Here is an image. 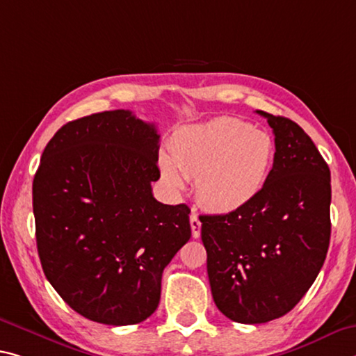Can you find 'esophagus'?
<instances>
[{
  "instance_id": "34e87169",
  "label": "esophagus",
  "mask_w": 356,
  "mask_h": 356,
  "mask_svg": "<svg viewBox=\"0 0 356 356\" xmlns=\"http://www.w3.org/2000/svg\"><path fill=\"white\" fill-rule=\"evenodd\" d=\"M190 225H191V234H193V238H200V234H201V222H200L198 213H196V212H191Z\"/></svg>"
}]
</instances>
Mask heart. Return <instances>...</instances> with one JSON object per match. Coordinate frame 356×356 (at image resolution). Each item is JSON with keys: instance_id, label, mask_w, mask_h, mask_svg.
I'll return each mask as SVG.
<instances>
[{"instance_id": "1", "label": "heart", "mask_w": 356, "mask_h": 356, "mask_svg": "<svg viewBox=\"0 0 356 356\" xmlns=\"http://www.w3.org/2000/svg\"><path fill=\"white\" fill-rule=\"evenodd\" d=\"M171 158L163 155V179L182 190L195 177L198 200L211 211L231 212L249 204L266 185L274 160V143L266 131L233 117L176 133Z\"/></svg>"}]
</instances>
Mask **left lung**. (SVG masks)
<instances>
[{
  "label": "left lung",
  "mask_w": 356,
  "mask_h": 356,
  "mask_svg": "<svg viewBox=\"0 0 356 356\" xmlns=\"http://www.w3.org/2000/svg\"><path fill=\"white\" fill-rule=\"evenodd\" d=\"M257 112L275 143L266 185L244 207L200 217L216 306L247 325L279 318L301 301L331 236V174L323 156L298 123Z\"/></svg>",
  "instance_id": "left-lung-1"
}]
</instances>
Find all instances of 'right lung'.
Here are the masks:
<instances>
[{
	"mask_svg": "<svg viewBox=\"0 0 356 356\" xmlns=\"http://www.w3.org/2000/svg\"><path fill=\"white\" fill-rule=\"evenodd\" d=\"M160 134L131 111L67 122L49 140L33 180L44 274L77 314L104 325L155 312L161 274L187 244L190 207L156 201Z\"/></svg>",
	"mask_w": 356,
	"mask_h": 356,
	"instance_id": "1",
	"label": "right lung"
}]
</instances>
